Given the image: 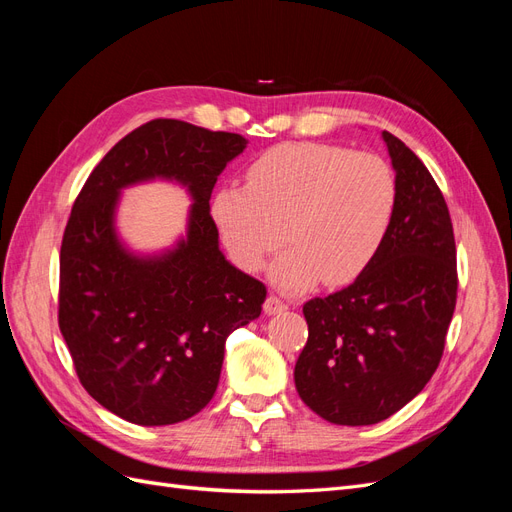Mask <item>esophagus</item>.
Wrapping results in <instances>:
<instances>
[{
	"label": "esophagus",
	"instance_id": "34e87169",
	"mask_svg": "<svg viewBox=\"0 0 512 512\" xmlns=\"http://www.w3.org/2000/svg\"><path fill=\"white\" fill-rule=\"evenodd\" d=\"M286 309H288V305H286L282 299H277V297H269V299L265 301V314H267V316L282 314V312H286Z\"/></svg>",
	"mask_w": 512,
	"mask_h": 512
}]
</instances>
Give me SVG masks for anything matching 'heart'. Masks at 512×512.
<instances>
[{
  "label": "heart",
  "instance_id": "heart-1",
  "mask_svg": "<svg viewBox=\"0 0 512 512\" xmlns=\"http://www.w3.org/2000/svg\"><path fill=\"white\" fill-rule=\"evenodd\" d=\"M397 211V177L374 153L331 143H282L247 166L245 185H224L211 218L247 273L290 243L271 282L301 292L322 280L348 286L374 265Z\"/></svg>",
  "mask_w": 512,
  "mask_h": 512
}]
</instances>
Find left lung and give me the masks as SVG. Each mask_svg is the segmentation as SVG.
<instances>
[{
    "instance_id": "8db88e82",
    "label": "left lung",
    "mask_w": 512,
    "mask_h": 512,
    "mask_svg": "<svg viewBox=\"0 0 512 512\" xmlns=\"http://www.w3.org/2000/svg\"><path fill=\"white\" fill-rule=\"evenodd\" d=\"M397 211L378 258L348 288L303 305L307 344L294 386L335 425H374L404 408L438 369L457 301L453 224L427 166L382 132Z\"/></svg>"
}]
</instances>
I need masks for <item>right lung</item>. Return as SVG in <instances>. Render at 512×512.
<instances>
[{
    "label": "right lung",
    "mask_w": 512,
    "mask_h": 512,
    "mask_svg": "<svg viewBox=\"0 0 512 512\" xmlns=\"http://www.w3.org/2000/svg\"><path fill=\"white\" fill-rule=\"evenodd\" d=\"M241 134L153 119L106 153L72 207L59 256V329L85 391L123 421L160 427L203 410L226 337L256 320L267 288L220 250L209 198ZM177 182L193 205L173 248L138 255L116 230L120 192Z\"/></svg>",
    "instance_id": "obj_1"
}]
</instances>
